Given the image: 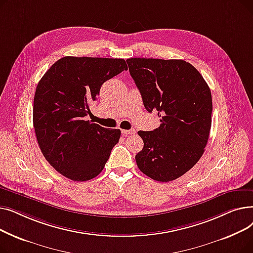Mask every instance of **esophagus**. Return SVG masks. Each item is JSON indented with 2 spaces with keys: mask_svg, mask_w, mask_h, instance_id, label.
<instances>
[{
  "mask_svg": "<svg viewBox=\"0 0 253 253\" xmlns=\"http://www.w3.org/2000/svg\"><path fill=\"white\" fill-rule=\"evenodd\" d=\"M122 133L124 135H128V134H134L135 133V129H129V130H122Z\"/></svg>",
  "mask_w": 253,
  "mask_h": 253,
  "instance_id": "esophagus-1",
  "label": "esophagus"
}]
</instances>
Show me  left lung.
Returning <instances> with one entry per match:
<instances>
[{
    "instance_id": "left-lung-1",
    "label": "left lung",
    "mask_w": 253,
    "mask_h": 253,
    "mask_svg": "<svg viewBox=\"0 0 253 253\" xmlns=\"http://www.w3.org/2000/svg\"><path fill=\"white\" fill-rule=\"evenodd\" d=\"M127 63L144 108L161 117L159 128L138 131L143 149L135 156L137 167L157 181L174 180L204 153L211 128L210 89L181 59L129 58Z\"/></svg>"
}]
</instances>
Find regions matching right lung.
<instances>
[{
  "instance_id": "1",
  "label": "right lung",
  "mask_w": 253,
  "mask_h": 253,
  "mask_svg": "<svg viewBox=\"0 0 253 253\" xmlns=\"http://www.w3.org/2000/svg\"><path fill=\"white\" fill-rule=\"evenodd\" d=\"M127 69L122 58L65 56L40 80L33 110L36 136L46 160L63 176L86 181L104 168L121 131L86 117L101 85Z\"/></svg>"
}]
</instances>
